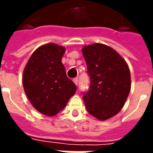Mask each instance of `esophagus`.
Instances as JSON below:
<instances>
[{"instance_id": "esophagus-1", "label": "esophagus", "mask_w": 153, "mask_h": 153, "mask_svg": "<svg viewBox=\"0 0 153 153\" xmlns=\"http://www.w3.org/2000/svg\"><path fill=\"white\" fill-rule=\"evenodd\" d=\"M73 82H74V83H75L76 85V86L78 85V79H77V78H74Z\"/></svg>"}]
</instances>
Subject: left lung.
Returning a JSON list of instances; mask_svg holds the SVG:
<instances>
[{"instance_id":"obj_1","label":"left lung","mask_w":153,"mask_h":153,"mask_svg":"<svg viewBox=\"0 0 153 153\" xmlns=\"http://www.w3.org/2000/svg\"><path fill=\"white\" fill-rule=\"evenodd\" d=\"M82 54L90 78L89 88L82 97L87 111L99 120L109 119L120 111L128 96L131 88L128 66L106 45L85 46Z\"/></svg>"}]
</instances>
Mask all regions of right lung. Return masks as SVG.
Segmentation results:
<instances>
[{
  "mask_svg": "<svg viewBox=\"0 0 153 153\" xmlns=\"http://www.w3.org/2000/svg\"><path fill=\"white\" fill-rule=\"evenodd\" d=\"M65 51L55 43L41 46L24 70L23 85L29 100L39 112L50 117L65 108L76 90L61 62Z\"/></svg>",
  "mask_w": 153,
  "mask_h": 153,
  "instance_id": "obj_1",
  "label": "right lung"
}]
</instances>
